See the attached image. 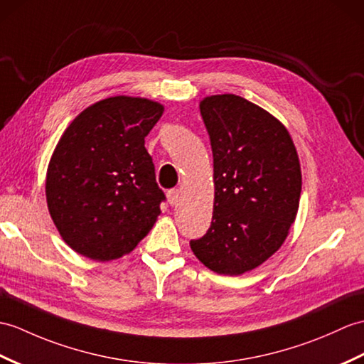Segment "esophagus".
Masks as SVG:
<instances>
[{
    "mask_svg": "<svg viewBox=\"0 0 364 364\" xmlns=\"http://www.w3.org/2000/svg\"><path fill=\"white\" fill-rule=\"evenodd\" d=\"M167 198H168V203H171V206H178V203H180V191L178 189L167 191Z\"/></svg>",
    "mask_w": 364,
    "mask_h": 364,
    "instance_id": "esophagus-1",
    "label": "esophagus"
}]
</instances>
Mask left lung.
Instances as JSON below:
<instances>
[{
	"instance_id": "left-lung-1",
	"label": "left lung",
	"mask_w": 364,
	"mask_h": 364,
	"mask_svg": "<svg viewBox=\"0 0 364 364\" xmlns=\"http://www.w3.org/2000/svg\"><path fill=\"white\" fill-rule=\"evenodd\" d=\"M214 156V213L191 248L209 269L237 276L281 248L296 218L301 167L289 132L235 95L201 100Z\"/></svg>"
}]
</instances>
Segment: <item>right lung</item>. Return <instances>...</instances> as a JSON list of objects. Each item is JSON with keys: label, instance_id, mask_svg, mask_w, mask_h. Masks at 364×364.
Listing matches in <instances>:
<instances>
[{"label": "right lung", "instance_id": "1", "mask_svg": "<svg viewBox=\"0 0 364 364\" xmlns=\"http://www.w3.org/2000/svg\"><path fill=\"white\" fill-rule=\"evenodd\" d=\"M163 114L149 99L116 96L88 107L50 158L46 200L58 232L79 255L112 260L146 237L166 201L144 138Z\"/></svg>", "mask_w": 364, "mask_h": 364}]
</instances>
